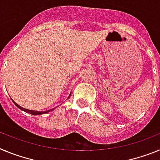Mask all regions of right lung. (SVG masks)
<instances>
[{
    "label": "right lung",
    "mask_w": 160,
    "mask_h": 160,
    "mask_svg": "<svg viewBox=\"0 0 160 160\" xmlns=\"http://www.w3.org/2000/svg\"><path fill=\"white\" fill-rule=\"evenodd\" d=\"M70 96H69V97H70ZM12 102H13V101H12ZM13 103H14V104H15V105L17 106V107H18V108L20 109V110H22V111H25V112H26V113H29V114H33V115H39V114H46V113H47V112H49V111H53V110H54V109H51V110H49V111H31V110H28V109L23 108V107H21V106H19V105H18V103H16V102H13Z\"/></svg>",
    "instance_id": "1"
}]
</instances>
